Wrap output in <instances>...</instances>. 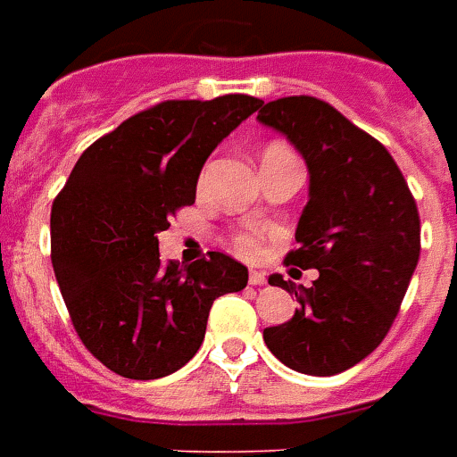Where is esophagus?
<instances>
[{"label":"esophagus","instance_id":"esophagus-1","mask_svg":"<svg viewBox=\"0 0 457 457\" xmlns=\"http://www.w3.org/2000/svg\"><path fill=\"white\" fill-rule=\"evenodd\" d=\"M250 283L252 286H264L266 273L264 271H250Z\"/></svg>","mask_w":457,"mask_h":457}]
</instances>
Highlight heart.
Instances as JSON below:
<instances>
[{
    "label": "heart",
    "mask_w": 457,
    "mask_h": 457,
    "mask_svg": "<svg viewBox=\"0 0 457 457\" xmlns=\"http://www.w3.org/2000/svg\"><path fill=\"white\" fill-rule=\"evenodd\" d=\"M271 148H278V145H269L266 151H271ZM233 247L245 257H254L259 252V236H254V233H236L233 236Z\"/></svg>",
    "instance_id": "1"
}]
</instances>
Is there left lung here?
<instances>
[{
    "mask_svg": "<svg viewBox=\"0 0 457 457\" xmlns=\"http://www.w3.org/2000/svg\"><path fill=\"white\" fill-rule=\"evenodd\" d=\"M259 108V122L280 131L309 170L297 250L286 262L319 271L312 287H295L280 273L269 278L295 292L299 309L264 328V342L297 373H345L399 313L420 259L418 205L385 145L326 101L287 96Z\"/></svg>",
    "mask_w": 457,
    "mask_h": 457,
    "instance_id": "8db88e82",
    "label": "left lung"
}]
</instances>
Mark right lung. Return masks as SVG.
Here are the masks:
<instances>
[{
	"instance_id": "right-lung-1",
	"label": "right lung",
	"mask_w": 457,
	"mask_h": 457,
	"mask_svg": "<svg viewBox=\"0 0 457 457\" xmlns=\"http://www.w3.org/2000/svg\"><path fill=\"white\" fill-rule=\"evenodd\" d=\"M262 101L226 94L137 112L79 155L51 207V264L84 346L112 373H177L205 339L212 302L247 286V269L210 252L162 264L158 233L195 203L210 153Z\"/></svg>"
}]
</instances>
